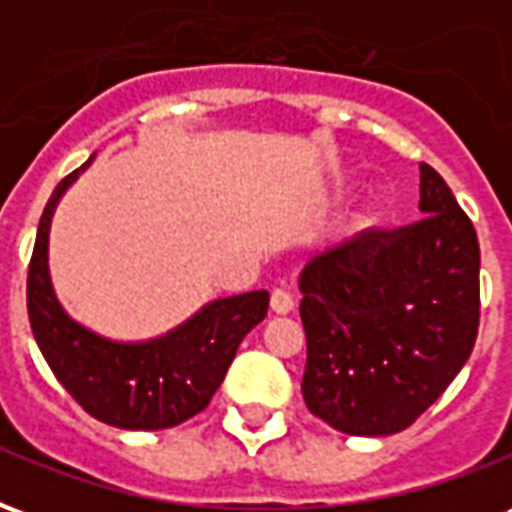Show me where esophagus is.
Returning <instances> with one entry per match:
<instances>
[{
	"instance_id": "1",
	"label": "esophagus",
	"mask_w": 512,
	"mask_h": 512,
	"mask_svg": "<svg viewBox=\"0 0 512 512\" xmlns=\"http://www.w3.org/2000/svg\"><path fill=\"white\" fill-rule=\"evenodd\" d=\"M293 307H296V301H293V296H290L288 290L277 288L271 293V310L277 312V315H288Z\"/></svg>"
}]
</instances>
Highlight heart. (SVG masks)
<instances>
[{
  "instance_id": "heart-1",
  "label": "heart",
  "mask_w": 512,
  "mask_h": 512,
  "mask_svg": "<svg viewBox=\"0 0 512 512\" xmlns=\"http://www.w3.org/2000/svg\"><path fill=\"white\" fill-rule=\"evenodd\" d=\"M362 224H373V216H365V222Z\"/></svg>"
}]
</instances>
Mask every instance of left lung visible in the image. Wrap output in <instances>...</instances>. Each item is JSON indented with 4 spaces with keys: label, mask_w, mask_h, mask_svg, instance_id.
Listing matches in <instances>:
<instances>
[{
    "label": "left lung",
    "mask_w": 512,
    "mask_h": 512,
    "mask_svg": "<svg viewBox=\"0 0 512 512\" xmlns=\"http://www.w3.org/2000/svg\"><path fill=\"white\" fill-rule=\"evenodd\" d=\"M419 211V222L365 230L301 271L304 403L348 436L417 422L477 340V233L428 164H419Z\"/></svg>",
    "instance_id": "8db88e82"
}]
</instances>
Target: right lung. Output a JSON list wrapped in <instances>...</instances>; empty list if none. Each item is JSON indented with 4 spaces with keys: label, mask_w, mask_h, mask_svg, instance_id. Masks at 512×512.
Wrapping results in <instances>:
<instances>
[{
    "label": "right lung",
    "mask_w": 512,
    "mask_h": 512,
    "mask_svg": "<svg viewBox=\"0 0 512 512\" xmlns=\"http://www.w3.org/2000/svg\"><path fill=\"white\" fill-rule=\"evenodd\" d=\"M90 161L57 183L40 216L27 274L29 326L51 373L90 417L126 430L175 428L211 403L241 340L266 318L268 293L211 301L150 343H115L68 318L49 279V227L60 197Z\"/></svg>",
    "instance_id": "add662e5"
}]
</instances>
